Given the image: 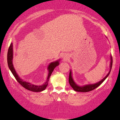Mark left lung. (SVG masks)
<instances>
[{"mask_svg": "<svg viewBox=\"0 0 120 120\" xmlns=\"http://www.w3.org/2000/svg\"><path fill=\"white\" fill-rule=\"evenodd\" d=\"M112 65V55H110V63L109 71V73H107V75L105 76V78H104L102 80L100 81L99 82H97V83H95L94 84L87 85L84 86H79L76 85L75 82L73 81V79L72 78L71 71H70L69 75V83L70 85L71 86V87L73 89V90L75 91L81 92H89V91L93 90L94 89H95L97 88L98 86H99L104 82V81L107 78V76H109V73L110 72V71H111Z\"/></svg>", "mask_w": 120, "mask_h": 120, "instance_id": "1", "label": "left lung"}]
</instances>
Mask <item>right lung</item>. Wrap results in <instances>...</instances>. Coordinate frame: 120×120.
<instances>
[{"mask_svg": "<svg viewBox=\"0 0 120 120\" xmlns=\"http://www.w3.org/2000/svg\"><path fill=\"white\" fill-rule=\"evenodd\" d=\"M8 64L9 68H10L11 72L13 73V75L15 76V79L18 81L19 83L23 86L24 88L26 89L27 90H28L31 91L33 92H41L42 91H44L46 87H47L48 85V82L50 79V77L52 74V72L53 71L54 68L56 66L59 65V60L55 61V62H52L50 64L48 67V69L49 70V74L48 75V78L47 81L45 82L41 86H36L33 85L32 84H30V82H26L24 81L22 79H21L19 75H18L16 71H15V69L14 67L13 64V44L11 43L10 47L8 48Z\"/></svg>", "mask_w": 120, "mask_h": 120, "instance_id": "right-lung-1", "label": "right lung"}]
</instances>
